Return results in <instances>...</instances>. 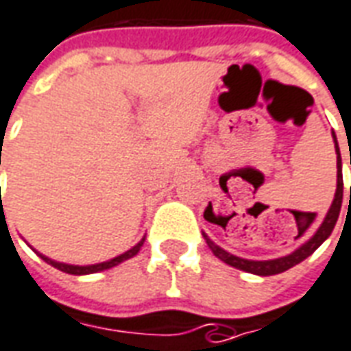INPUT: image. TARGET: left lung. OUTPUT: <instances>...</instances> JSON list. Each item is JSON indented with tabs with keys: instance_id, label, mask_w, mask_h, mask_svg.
<instances>
[{
	"instance_id": "8db88e82",
	"label": "left lung",
	"mask_w": 351,
	"mask_h": 351,
	"mask_svg": "<svg viewBox=\"0 0 351 351\" xmlns=\"http://www.w3.org/2000/svg\"><path fill=\"white\" fill-rule=\"evenodd\" d=\"M332 141H335V148H337V192H335V199L330 203L327 215L323 218L321 226L315 230V234L304 241L298 249L291 252V254H285V256H279V258H271V261H249V258H241V256H235L232 252L224 251L222 247H218L209 235L203 232V237L209 245V249L213 251V254L220 258L222 262H226L228 266H234L237 269H243L247 274H254V276H276V274H281V271H287L289 268H293L296 264H300L304 258H308L317 247H319L335 230V224H337L338 215H340V207H342V193H344V182H342V159H340V150H338V142L337 134L332 131ZM350 203H351V190H350Z\"/></svg>"
}]
</instances>
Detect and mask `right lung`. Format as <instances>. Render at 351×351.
I'll list each match as a JSON object with an SVG mask.
<instances>
[{
	"label": "right lung",
	"instance_id": "1",
	"mask_svg": "<svg viewBox=\"0 0 351 351\" xmlns=\"http://www.w3.org/2000/svg\"><path fill=\"white\" fill-rule=\"evenodd\" d=\"M144 239H146V235H144V237H142L141 241L134 245V247H131L129 251H125L123 254H119V256H116V258H110V261H106V262H99V264H87V266H77V264H66V262H56V261H53V258L45 256V254L38 252L36 249H34V251L38 252L39 256H41L43 261L47 262V264L55 266V268L60 269V271L72 274V276H87V274H99V271H104V269L114 268V266H117V264H121V262L129 261V258L136 256V254H138V251L142 249V245H144Z\"/></svg>",
	"mask_w": 351,
	"mask_h": 351
}]
</instances>
